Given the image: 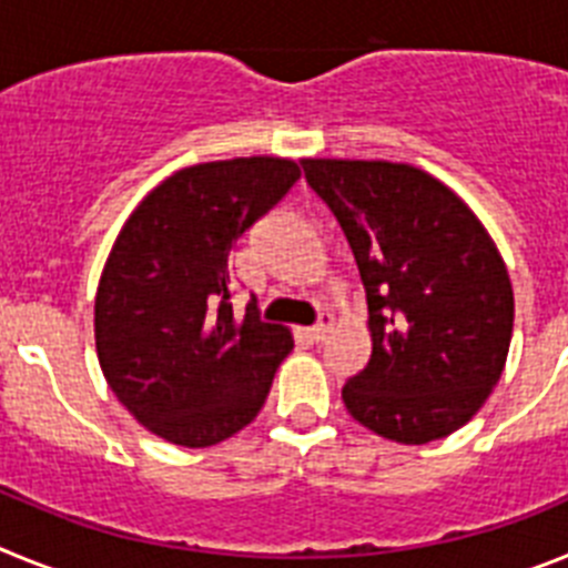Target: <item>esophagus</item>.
<instances>
[{
    "instance_id": "esophagus-1",
    "label": "esophagus",
    "mask_w": 568,
    "mask_h": 568,
    "mask_svg": "<svg viewBox=\"0 0 568 568\" xmlns=\"http://www.w3.org/2000/svg\"><path fill=\"white\" fill-rule=\"evenodd\" d=\"M329 329H333V318H329V315H321L318 324L307 329V338L315 341V344H321V341H324L329 335Z\"/></svg>"
}]
</instances>
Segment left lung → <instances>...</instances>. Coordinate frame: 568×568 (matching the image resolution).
Here are the masks:
<instances>
[{
  "instance_id": "1",
  "label": "left lung",
  "mask_w": 568,
  "mask_h": 568,
  "mask_svg": "<svg viewBox=\"0 0 568 568\" xmlns=\"http://www.w3.org/2000/svg\"><path fill=\"white\" fill-rule=\"evenodd\" d=\"M358 264L373 355L341 389L398 444L446 438L478 413L509 355L515 295L478 215L413 164L304 159Z\"/></svg>"
}]
</instances>
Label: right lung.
<instances>
[{"label": "right lung", "mask_w": 568, "mask_h": 568, "mask_svg": "<svg viewBox=\"0 0 568 568\" xmlns=\"http://www.w3.org/2000/svg\"><path fill=\"white\" fill-rule=\"evenodd\" d=\"M298 179L273 155L193 164L124 222L99 281L97 353L115 398L159 438L213 446L267 400L293 335L255 301L235 318L230 255Z\"/></svg>", "instance_id": "1"}]
</instances>
